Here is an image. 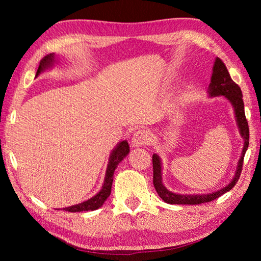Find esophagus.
Masks as SVG:
<instances>
[{
    "mask_svg": "<svg viewBox=\"0 0 261 261\" xmlns=\"http://www.w3.org/2000/svg\"><path fill=\"white\" fill-rule=\"evenodd\" d=\"M152 141V135L146 130H138L135 132L132 137L131 144L134 147H141L145 145H148Z\"/></svg>",
    "mask_w": 261,
    "mask_h": 261,
    "instance_id": "34e87169",
    "label": "esophagus"
}]
</instances>
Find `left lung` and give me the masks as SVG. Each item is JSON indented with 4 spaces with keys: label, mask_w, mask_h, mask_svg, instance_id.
Wrapping results in <instances>:
<instances>
[{
    "label": "left lung",
    "mask_w": 261,
    "mask_h": 261,
    "mask_svg": "<svg viewBox=\"0 0 261 261\" xmlns=\"http://www.w3.org/2000/svg\"><path fill=\"white\" fill-rule=\"evenodd\" d=\"M208 95L210 98H214V96H224L230 105L232 106L233 113H235L236 123L238 126V131L240 135L244 140L243 144V149L241 158L238 159L237 167L235 170V175H233L230 183L227 184L226 187L218 190V191L211 192V193H200V194H183V193H175L168 190L162 182V161L161 158L158 154H153V184L159 196L161 199L167 202V204L171 205H198L204 204V202H208L216 199L223 193L235 187L237 183L240 175L242 173L243 167V160H244V155L247 147H249V125H247V121L244 113V102H243V95L240 86L232 81L230 74H229L226 65L222 61L216 57L213 64V72H212L211 83L208 86Z\"/></svg>",
    "instance_id": "left-lung-1"
}]
</instances>
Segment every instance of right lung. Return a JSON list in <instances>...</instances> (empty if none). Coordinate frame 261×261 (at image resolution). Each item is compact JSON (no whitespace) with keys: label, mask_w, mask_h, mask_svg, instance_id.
Masks as SVG:
<instances>
[{"label":"right lung","mask_w":261,"mask_h":261,"mask_svg":"<svg viewBox=\"0 0 261 261\" xmlns=\"http://www.w3.org/2000/svg\"><path fill=\"white\" fill-rule=\"evenodd\" d=\"M57 62L56 55L53 53L43 57L40 62V65H39L38 71L35 73V78H37L39 74H41L46 70L53 68ZM130 152L129 144H127L126 140H122L116 145L112 153L109 155L108 165H107V170H106L105 179L102 188H101L100 191L90 198L88 200H85L81 202V204L70 206V207H64V211L71 212V213H76V212H85V211H95L100 208L101 206L103 205V202L107 200V198L110 196V192H112V185H113V178H114V173L115 169H116L118 163H120L123 159H124L127 154Z\"/></svg>","instance_id":"obj_1"}]
</instances>
